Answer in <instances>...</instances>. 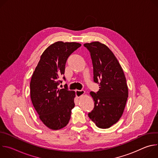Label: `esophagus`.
Wrapping results in <instances>:
<instances>
[{
  "label": "esophagus",
  "instance_id": "esophagus-1",
  "mask_svg": "<svg viewBox=\"0 0 158 158\" xmlns=\"http://www.w3.org/2000/svg\"><path fill=\"white\" fill-rule=\"evenodd\" d=\"M84 94H85V91H83V90H76V95L77 98L81 97Z\"/></svg>",
  "mask_w": 158,
  "mask_h": 158
}]
</instances>
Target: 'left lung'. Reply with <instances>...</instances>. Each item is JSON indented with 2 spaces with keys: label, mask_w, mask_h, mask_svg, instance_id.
<instances>
[{
  "label": "left lung",
  "mask_w": 158,
  "mask_h": 158,
  "mask_svg": "<svg viewBox=\"0 0 158 158\" xmlns=\"http://www.w3.org/2000/svg\"><path fill=\"white\" fill-rule=\"evenodd\" d=\"M84 46L91 54L94 82L99 89L90 94L94 101L88 116L96 125L107 129L116 124L124 112L128 98V87L122 67L112 52L99 42L86 43Z\"/></svg>",
  "instance_id": "1"
}]
</instances>
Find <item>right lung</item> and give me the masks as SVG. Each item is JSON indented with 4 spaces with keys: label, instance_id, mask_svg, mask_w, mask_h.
Instances as JSON below:
<instances>
[{
    "label": "right lung",
    "instance_id": "obj_1",
    "mask_svg": "<svg viewBox=\"0 0 158 158\" xmlns=\"http://www.w3.org/2000/svg\"><path fill=\"white\" fill-rule=\"evenodd\" d=\"M81 44L77 42H56L49 46L40 59L30 83L32 104L42 122L52 130L67 126L75 104V91L67 87L59 89L67 58ZM63 79L65 80V77Z\"/></svg>",
    "mask_w": 158,
    "mask_h": 158
}]
</instances>
